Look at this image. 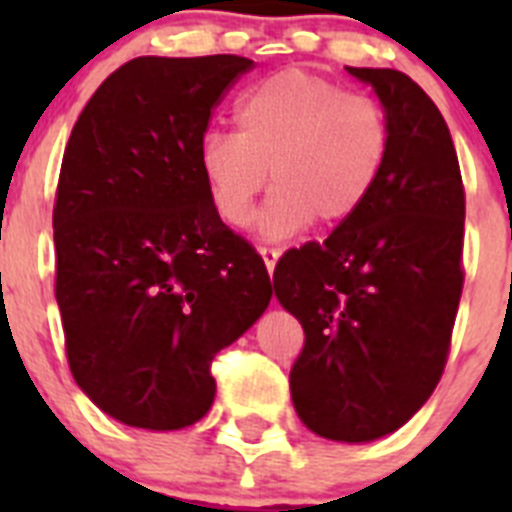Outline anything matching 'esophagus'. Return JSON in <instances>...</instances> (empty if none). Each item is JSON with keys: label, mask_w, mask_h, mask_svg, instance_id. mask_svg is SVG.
Here are the masks:
<instances>
[{"label": "esophagus", "mask_w": 512, "mask_h": 512, "mask_svg": "<svg viewBox=\"0 0 512 512\" xmlns=\"http://www.w3.org/2000/svg\"><path fill=\"white\" fill-rule=\"evenodd\" d=\"M259 253H261V259H264L266 269H269V274H274V266H277V261H279V256H282V251H279V248L259 246Z\"/></svg>", "instance_id": "obj_1"}]
</instances>
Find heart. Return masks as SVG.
Wrapping results in <instances>:
<instances>
[{
    "instance_id": "obj_1",
    "label": "heart",
    "mask_w": 512,
    "mask_h": 512,
    "mask_svg": "<svg viewBox=\"0 0 512 512\" xmlns=\"http://www.w3.org/2000/svg\"><path fill=\"white\" fill-rule=\"evenodd\" d=\"M235 135L212 130L200 143V171L217 215L233 228L251 217L271 176L274 192L259 215L266 238H287L312 217L346 223L382 179L392 146L387 110L302 69L279 71L248 89L233 112Z\"/></svg>"
}]
</instances>
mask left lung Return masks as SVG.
Wrapping results in <instances>:
<instances>
[{
	"label": "left lung",
	"mask_w": 512,
	"mask_h": 512,
	"mask_svg": "<svg viewBox=\"0 0 512 512\" xmlns=\"http://www.w3.org/2000/svg\"><path fill=\"white\" fill-rule=\"evenodd\" d=\"M346 69L387 110L390 158L354 217L284 253L274 292L305 330L289 372L297 415L318 436L361 443L408 423L449 359L464 184L446 120L408 74Z\"/></svg>",
	"instance_id": "8db88e82"
}]
</instances>
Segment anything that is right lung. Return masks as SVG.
<instances>
[{
	"label": "right lung",
	"mask_w": 512,
	"mask_h": 512,
	"mask_svg": "<svg viewBox=\"0 0 512 512\" xmlns=\"http://www.w3.org/2000/svg\"><path fill=\"white\" fill-rule=\"evenodd\" d=\"M243 56H140L76 120L53 205L56 300L76 384L115 420L192 425L212 359L271 300L256 248L220 220L200 171L212 110Z\"/></svg>",
	"instance_id": "add662e5"
}]
</instances>
